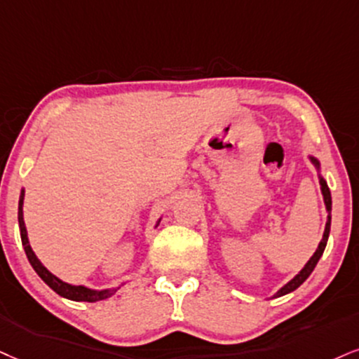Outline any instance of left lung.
Masks as SVG:
<instances>
[{"label": "left lung", "mask_w": 359, "mask_h": 359, "mask_svg": "<svg viewBox=\"0 0 359 359\" xmlns=\"http://www.w3.org/2000/svg\"><path fill=\"white\" fill-rule=\"evenodd\" d=\"M309 159H311L313 165L316 166L318 172H320V161L315 156H309ZM320 184H321V193H323V200H325V206H326V211H328V219H326V226H325V233H323V240L320 241V245H318L315 255L309 258V261L306 264H304V268L299 271L296 276L293 278L291 281H287L285 286L281 287V290L276 291V294H273V298H280V296H285L287 293H291V291H294L296 287H299L303 285L304 281L308 280L309 274L313 273V269H315V266L318 264V261H320V258L323 256V251H325L326 248V243H328V236H330V228H331V193H330V188L328 184H326V180L323 178L321 172H320Z\"/></svg>", "instance_id": "left-lung-1"}]
</instances>
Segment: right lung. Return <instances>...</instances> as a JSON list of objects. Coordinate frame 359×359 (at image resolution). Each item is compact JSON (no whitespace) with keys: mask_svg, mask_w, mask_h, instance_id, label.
I'll list each match as a JSON object with an SVG mask.
<instances>
[{"mask_svg":"<svg viewBox=\"0 0 359 359\" xmlns=\"http://www.w3.org/2000/svg\"><path fill=\"white\" fill-rule=\"evenodd\" d=\"M23 200H25V189H21L20 194V203H18V223H20V234H21V243H23L25 248V253L28 256V261L33 266L34 271L38 273V276L46 283L48 286L51 287L55 293H57L60 296H63L66 299H72V302H88V303H95V302H101V299L109 298L116 293L118 287H109V290H91V287L86 286H74L69 285V283L61 281L60 278L55 276L51 271H48L46 268L43 266V263L36 258L34 251L31 250L29 246V240H28V231H26L25 226V219H23ZM159 218L156 221V226L159 224ZM154 226V228H156Z\"/></svg>","mask_w":359,"mask_h":359,"instance_id":"1","label":"right lung"}]
</instances>
